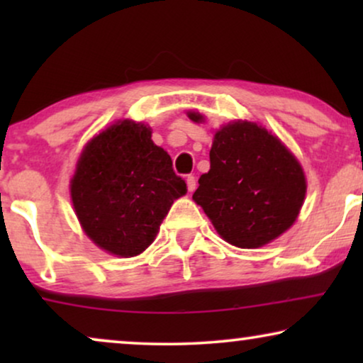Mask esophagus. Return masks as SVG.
<instances>
[{
  "label": "esophagus",
  "instance_id": "34e87169",
  "mask_svg": "<svg viewBox=\"0 0 363 363\" xmlns=\"http://www.w3.org/2000/svg\"><path fill=\"white\" fill-rule=\"evenodd\" d=\"M186 186H188V191H190V193L195 191V188H196L195 177H193V175H188L186 177Z\"/></svg>",
  "mask_w": 363,
  "mask_h": 363
}]
</instances>
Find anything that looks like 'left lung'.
<instances>
[{"label": "left lung", "instance_id": "8db88e82", "mask_svg": "<svg viewBox=\"0 0 363 363\" xmlns=\"http://www.w3.org/2000/svg\"><path fill=\"white\" fill-rule=\"evenodd\" d=\"M193 122L201 113L188 112ZM193 200L223 240L255 250L294 225L306 198L301 163L279 138L255 122L236 121L215 133L210 172L200 177Z\"/></svg>", "mask_w": 363, "mask_h": 363}]
</instances>
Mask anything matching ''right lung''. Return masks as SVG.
I'll return each mask as SVG.
<instances>
[{"instance_id":"obj_1","label":"right lung","mask_w":363,"mask_h":363,"mask_svg":"<svg viewBox=\"0 0 363 363\" xmlns=\"http://www.w3.org/2000/svg\"><path fill=\"white\" fill-rule=\"evenodd\" d=\"M186 183L152 140V128L118 121L84 147L71 180L74 210L86 235L113 256L140 255L155 240Z\"/></svg>"}]
</instances>
